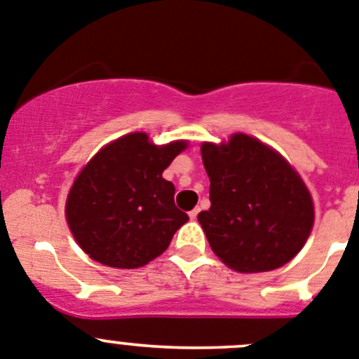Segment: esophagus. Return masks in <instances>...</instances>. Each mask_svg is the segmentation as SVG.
Listing matches in <instances>:
<instances>
[{"label": "esophagus", "instance_id": "1", "mask_svg": "<svg viewBox=\"0 0 359 359\" xmlns=\"http://www.w3.org/2000/svg\"><path fill=\"white\" fill-rule=\"evenodd\" d=\"M198 212H200V209H198V208H195V209H193L191 212H189V218H191V219H196V216H198Z\"/></svg>", "mask_w": 359, "mask_h": 359}]
</instances>
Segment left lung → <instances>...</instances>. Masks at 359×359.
I'll return each mask as SVG.
<instances>
[{"label": "left lung", "mask_w": 359, "mask_h": 359, "mask_svg": "<svg viewBox=\"0 0 359 359\" xmlns=\"http://www.w3.org/2000/svg\"><path fill=\"white\" fill-rule=\"evenodd\" d=\"M211 208L198 215L212 252L236 272H270L300 252L315 222L308 187L279 151L247 134L203 143Z\"/></svg>", "instance_id": "8db88e82"}]
</instances>
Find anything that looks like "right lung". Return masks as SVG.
I'll use <instances>...</instances> for the list:
<instances>
[{"mask_svg":"<svg viewBox=\"0 0 359 359\" xmlns=\"http://www.w3.org/2000/svg\"><path fill=\"white\" fill-rule=\"evenodd\" d=\"M187 141L151 143L144 132L112 141L83 166L66 200V219L89 257L112 268H140L168 248L187 215L173 202L163 172Z\"/></svg>","mask_w":359,"mask_h":359,"instance_id":"right-lung-1","label":"right lung"}]
</instances>
